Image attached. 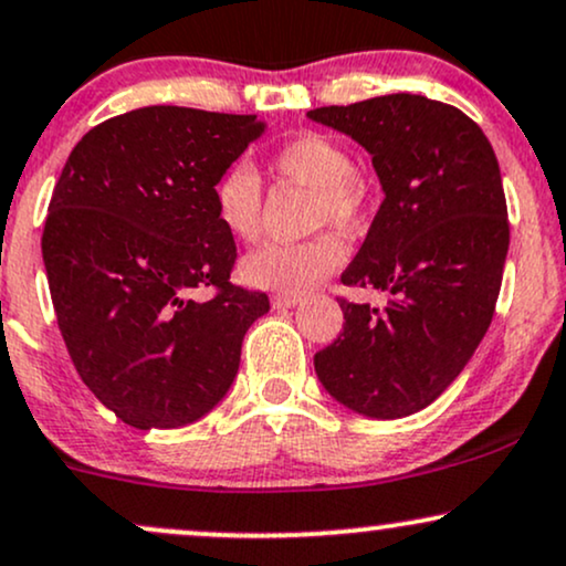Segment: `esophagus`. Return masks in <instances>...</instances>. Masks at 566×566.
Returning a JSON list of instances; mask_svg holds the SVG:
<instances>
[{"mask_svg":"<svg viewBox=\"0 0 566 566\" xmlns=\"http://www.w3.org/2000/svg\"><path fill=\"white\" fill-rule=\"evenodd\" d=\"M297 303H301V295H274V297H271V305H274L276 311L295 308Z\"/></svg>","mask_w":566,"mask_h":566,"instance_id":"1","label":"esophagus"}]
</instances>
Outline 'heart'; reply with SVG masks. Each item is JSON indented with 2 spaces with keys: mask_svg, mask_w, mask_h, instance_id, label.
I'll use <instances>...</instances> for the list:
<instances>
[{
  "mask_svg": "<svg viewBox=\"0 0 566 566\" xmlns=\"http://www.w3.org/2000/svg\"><path fill=\"white\" fill-rule=\"evenodd\" d=\"M282 179L313 189V227L356 231L366 218L369 192L353 160L339 142L326 134H301L276 149L271 160ZM216 216L234 240L255 242L261 237V176L237 163L227 168L213 187ZM345 244L332 234L297 244H265L242 261L240 274L250 287L301 295L345 263Z\"/></svg>",
  "mask_w": 566,
  "mask_h": 566,
  "instance_id": "1",
  "label": "heart"
}]
</instances>
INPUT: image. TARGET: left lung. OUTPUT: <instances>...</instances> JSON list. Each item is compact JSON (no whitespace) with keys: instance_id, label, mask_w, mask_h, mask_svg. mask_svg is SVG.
<instances>
[{"instance_id":"left-lung-1","label":"left lung","mask_w":566,"mask_h":566,"mask_svg":"<svg viewBox=\"0 0 566 566\" xmlns=\"http://www.w3.org/2000/svg\"><path fill=\"white\" fill-rule=\"evenodd\" d=\"M308 118L371 155L385 200L343 284L390 295L382 311L339 301L343 332L313 356L316 377L360 417H408L464 371L493 318L509 253L499 160L472 118L421 94Z\"/></svg>"}]
</instances>
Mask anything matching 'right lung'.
I'll list each match as a JSON object with an SVG mask.
<instances>
[{"mask_svg": "<svg viewBox=\"0 0 566 566\" xmlns=\"http://www.w3.org/2000/svg\"><path fill=\"white\" fill-rule=\"evenodd\" d=\"M265 120L153 105L73 147L44 223L52 305L73 366L136 430H176L227 398L242 339L269 313L229 282L234 237L213 187ZM216 286L210 302L193 290Z\"/></svg>", "mask_w": 566, "mask_h": 566, "instance_id": "right-lung-1", "label": "right lung"}]
</instances>
